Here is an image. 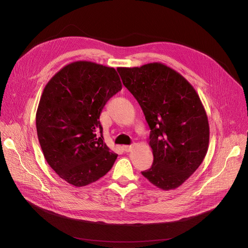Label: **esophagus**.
Segmentation results:
<instances>
[{"label": "esophagus", "instance_id": "esophagus-1", "mask_svg": "<svg viewBox=\"0 0 248 248\" xmlns=\"http://www.w3.org/2000/svg\"><path fill=\"white\" fill-rule=\"evenodd\" d=\"M123 150L124 151V152H130V151L132 150V146H123Z\"/></svg>", "mask_w": 248, "mask_h": 248}]
</instances>
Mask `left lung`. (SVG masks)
Segmentation results:
<instances>
[{"mask_svg":"<svg viewBox=\"0 0 248 248\" xmlns=\"http://www.w3.org/2000/svg\"><path fill=\"white\" fill-rule=\"evenodd\" d=\"M117 71L151 130L154 160L142 174L161 189L177 188L208 152L210 127L199 94L185 77L161 62Z\"/></svg>","mask_w":248,"mask_h":248,"instance_id":"obj_1","label":"left lung"}]
</instances>
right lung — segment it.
<instances>
[{"instance_id": "add662e5", "label": "right lung", "mask_w": 248, "mask_h": 248, "mask_svg": "<svg viewBox=\"0 0 248 248\" xmlns=\"http://www.w3.org/2000/svg\"><path fill=\"white\" fill-rule=\"evenodd\" d=\"M122 88L115 69L87 61L67 64L46 85L36 111L38 141L68 184L88 186L113 166L117 154L103 143L99 116Z\"/></svg>"}]
</instances>
